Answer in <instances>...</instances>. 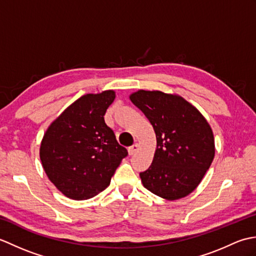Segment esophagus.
<instances>
[{"label": "esophagus", "mask_w": 256, "mask_h": 256, "mask_svg": "<svg viewBox=\"0 0 256 256\" xmlns=\"http://www.w3.org/2000/svg\"><path fill=\"white\" fill-rule=\"evenodd\" d=\"M138 144H134V145H132V146H130V148H128V155L130 156H132V155H134L135 154V152L138 150Z\"/></svg>", "instance_id": "esophagus-1"}]
</instances>
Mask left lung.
Instances as JSON below:
<instances>
[{"label": "left lung", "instance_id": "obj_1", "mask_svg": "<svg viewBox=\"0 0 256 256\" xmlns=\"http://www.w3.org/2000/svg\"><path fill=\"white\" fill-rule=\"evenodd\" d=\"M130 99L153 125L154 160L140 172L144 187L168 200L192 192L214 157V133L197 108L182 96L140 90Z\"/></svg>", "mask_w": 256, "mask_h": 256}]
</instances>
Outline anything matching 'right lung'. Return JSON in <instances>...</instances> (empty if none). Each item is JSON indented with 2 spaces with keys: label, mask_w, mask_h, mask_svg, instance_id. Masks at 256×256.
<instances>
[{
  "label": "right lung",
  "mask_w": 256,
  "mask_h": 256,
  "mask_svg": "<svg viewBox=\"0 0 256 256\" xmlns=\"http://www.w3.org/2000/svg\"><path fill=\"white\" fill-rule=\"evenodd\" d=\"M114 99L112 90L80 96L50 124L42 140L46 175L70 199L86 200L104 190L128 154L103 118Z\"/></svg>",
  "instance_id": "right-lung-1"
}]
</instances>
